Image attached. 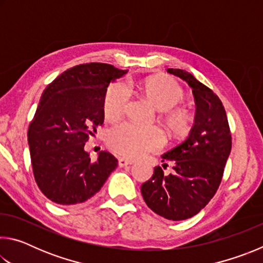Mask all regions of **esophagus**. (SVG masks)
<instances>
[{
	"instance_id": "obj_1",
	"label": "esophagus",
	"mask_w": 263,
	"mask_h": 263,
	"mask_svg": "<svg viewBox=\"0 0 263 263\" xmlns=\"http://www.w3.org/2000/svg\"><path fill=\"white\" fill-rule=\"evenodd\" d=\"M132 163H133L132 160H127V159H124V158L118 159L119 167H126V166H130V164H132Z\"/></svg>"
}]
</instances>
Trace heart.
Wrapping results in <instances>:
<instances>
[{"instance_id":"obj_1","label":"heart","mask_w":263,"mask_h":263,"mask_svg":"<svg viewBox=\"0 0 263 263\" xmlns=\"http://www.w3.org/2000/svg\"><path fill=\"white\" fill-rule=\"evenodd\" d=\"M142 92L155 109L162 111V122L173 136L183 137L189 132L193 117L188 110L175 108L185 94L175 80L169 77H152L141 84ZM130 100V89L124 81L109 87L104 99V116L109 121L121 118ZM108 144L115 152L124 157L138 158L161 148L164 136L158 127H141L131 123L114 126L108 133Z\"/></svg>"}]
</instances>
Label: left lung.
I'll return each instance as SVG.
<instances>
[{
    "instance_id": "1",
    "label": "left lung",
    "mask_w": 263,
    "mask_h": 263,
    "mask_svg": "<svg viewBox=\"0 0 263 263\" xmlns=\"http://www.w3.org/2000/svg\"><path fill=\"white\" fill-rule=\"evenodd\" d=\"M167 72L193 89L195 123L188 138L161 157L162 162H173L174 172L167 175L161 167H155L152 177L142 183L141 195L159 216L184 220L197 215L215 196L232 148V138L219 97L183 69L168 68Z\"/></svg>"
}]
</instances>
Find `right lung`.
I'll list each match as a JSON object with an SVG mask.
<instances>
[{
  "instance_id": "1",
  "label": "right lung",
  "mask_w": 263,
  "mask_h": 263,
  "mask_svg": "<svg viewBox=\"0 0 263 263\" xmlns=\"http://www.w3.org/2000/svg\"><path fill=\"white\" fill-rule=\"evenodd\" d=\"M126 73L112 65L89 62L65 70L44 90L28 142L35 183L52 202H86L117 167V159L106 151L91 161L84 145L104 122L106 88Z\"/></svg>"
}]
</instances>
